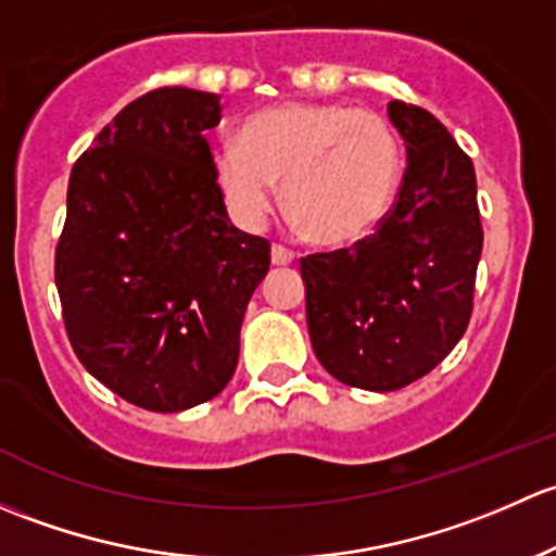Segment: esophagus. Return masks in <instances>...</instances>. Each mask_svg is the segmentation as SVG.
Instances as JSON below:
<instances>
[{
  "instance_id": "obj_1",
  "label": "esophagus",
  "mask_w": 556,
  "mask_h": 556,
  "mask_svg": "<svg viewBox=\"0 0 556 556\" xmlns=\"http://www.w3.org/2000/svg\"><path fill=\"white\" fill-rule=\"evenodd\" d=\"M270 262L276 267L291 265V262H294V251L283 249V245H273V249H270Z\"/></svg>"
}]
</instances>
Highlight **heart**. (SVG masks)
<instances>
[{"mask_svg": "<svg viewBox=\"0 0 556 556\" xmlns=\"http://www.w3.org/2000/svg\"><path fill=\"white\" fill-rule=\"evenodd\" d=\"M216 185L243 227H262L276 208L318 245H348L369 236L396 198L402 144L371 109L294 101L265 109L238 139L214 152Z\"/></svg>", "mask_w": 556, "mask_h": 556, "instance_id": "1", "label": "heart"}]
</instances>
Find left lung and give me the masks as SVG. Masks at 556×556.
<instances>
[{"instance_id": "8db88e82", "label": "left lung", "mask_w": 556, "mask_h": 556, "mask_svg": "<svg viewBox=\"0 0 556 556\" xmlns=\"http://www.w3.org/2000/svg\"><path fill=\"white\" fill-rule=\"evenodd\" d=\"M406 170L391 214L353 249L302 260L307 331L320 366L364 391H399L466 331L482 256L477 174L426 109L388 104Z\"/></svg>"}]
</instances>
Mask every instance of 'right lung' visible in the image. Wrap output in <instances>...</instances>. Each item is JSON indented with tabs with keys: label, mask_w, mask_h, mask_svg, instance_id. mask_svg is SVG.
<instances>
[{
	"label": "right lung",
	"mask_w": 556,
	"mask_h": 556,
	"mask_svg": "<svg viewBox=\"0 0 556 556\" xmlns=\"http://www.w3.org/2000/svg\"><path fill=\"white\" fill-rule=\"evenodd\" d=\"M219 96L130 101L74 163L55 249L64 324L85 369L125 402L185 412L225 391L270 243L230 222L205 134Z\"/></svg>",
	"instance_id": "right-lung-1"
}]
</instances>
